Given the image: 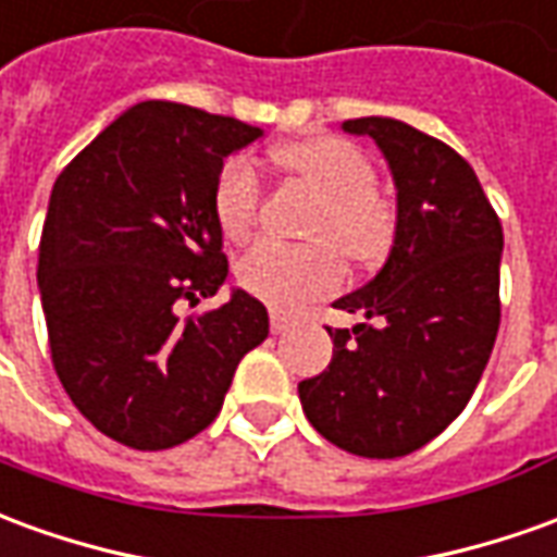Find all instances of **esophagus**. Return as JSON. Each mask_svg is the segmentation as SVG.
I'll list each match as a JSON object with an SVG mask.
<instances>
[{"mask_svg":"<svg viewBox=\"0 0 557 557\" xmlns=\"http://www.w3.org/2000/svg\"><path fill=\"white\" fill-rule=\"evenodd\" d=\"M292 325H295V319L286 317V313H277V310H271V332L283 334L289 332Z\"/></svg>","mask_w":557,"mask_h":557,"instance_id":"esophagus-1","label":"esophagus"}]
</instances>
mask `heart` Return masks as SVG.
Returning a JSON list of instances; mask_svg holds the SVG:
<instances>
[{"mask_svg": "<svg viewBox=\"0 0 557 557\" xmlns=\"http://www.w3.org/2000/svg\"><path fill=\"white\" fill-rule=\"evenodd\" d=\"M271 162L317 196V211L307 223L313 244L259 240L238 259V283L259 301L295 310L307 298L329 295L344 280L341 249L356 265L383 262L395 244L398 213L380 189H373V169L356 144L319 135L280 144ZM262 205V181L250 159L225 162L213 184V216L228 240L250 238Z\"/></svg>", "mask_w": 557, "mask_h": 557, "instance_id": "1", "label": "heart"}]
</instances>
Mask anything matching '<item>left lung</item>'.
Returning a JSON list of instances; mask_svg holds the SVG:
<instances>
[{
  "label": "left lung",
  "instance_id": "1",
  "mask_svg": "<svg viewBox=\"0 0 557 557\" xmlns=\"http://www.w3.org/2000/svg\"><path fill=\"white\" fill-rule=\"evenodd\" d=\"M386 159L398 232L386 265L334 307L332 364L298 383L310 425L361 458H400L468 407L500 325L504 228L465 159L392 116L346 120Z\"/></svg>",
  "mask_w": 557,
  "mask_h": 557
}]
</instances>
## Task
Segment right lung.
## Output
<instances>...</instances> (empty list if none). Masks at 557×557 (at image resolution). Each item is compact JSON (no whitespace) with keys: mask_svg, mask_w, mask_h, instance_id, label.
<instances>
[{"mask_svg":"<svg viewBox=\"0 0 557 557\" xmlns=\"http://www.w3.org/2000/svg\"><path fill=\"white\" fill-rule=\"evenodd\" d=\"M259 126L177 102L132 104L53 184L38 292L53 368L81 413L132 449L211 425L238 361L268 337L244 289L205 317L177 307L228 277L213 184Z\"/></svg>","mask_w":557,"mask_h":557,"instance_id":"right-lung-1","label":"right lung"}]
</instances>
